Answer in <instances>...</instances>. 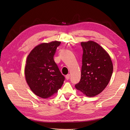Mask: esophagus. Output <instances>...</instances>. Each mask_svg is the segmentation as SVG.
<instances>
[{
  "mask_svg": "<svg viewBox=\"0 0 130 130\" xmlns=\"http://www.w3.org/2000/svg\"><path fill=\"white\" fill-rule=\"evenodd\" d=\"M65 77H66V79H69L70 78V74H67V75H66Z\"/></svg>",
  "mask_w": 130,
  "mask_h": 130,
  "instance_id": "1",
  "label": "esophagus"
}]
</instances>
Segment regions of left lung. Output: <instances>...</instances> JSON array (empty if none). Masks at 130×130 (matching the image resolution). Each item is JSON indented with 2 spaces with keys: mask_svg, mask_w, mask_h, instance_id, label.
Here are the masks:
<instances>
[{
  "mask_svg": "<svg viewBox=\"0 0 130 130\" xmlns=\"http://www.w3.org/2000/svg\"><path fill=\"white\" fill-rule=\"evenodd\" d=\"M83 48L81 77L77 90L89 97L103 91L110 80L113 64L108 53L93 41L82 42Z\"/></svg>",
  "mask_w": 130,
  "mask_h": 130,
  "instance_id": "8db88e82",
  "label": "left lung"
}]
</instances>
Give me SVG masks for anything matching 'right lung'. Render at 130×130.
<instances>
[{
	"mask_svg": "<svg viewBox=\"0 0 130 130\" xmlns=\"http://www.w3.org/2000/svg\"><path fill=\"white\" fill-rule=\"evenodd\" d=\"M60 42L42 43L28 55L25 74L31 90L38 96L46 99L57 92L63 84L65 77L54 60Z\"/></svg>",
	"mask_w": 130,
	"mask_h": 130,
	"instance_id": "1",
	"label": "right lung"
}]
</instances>
